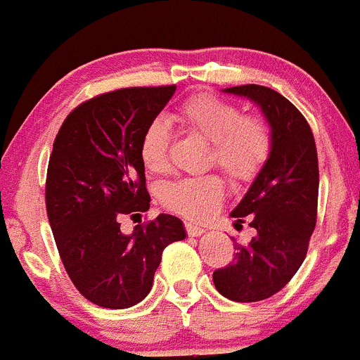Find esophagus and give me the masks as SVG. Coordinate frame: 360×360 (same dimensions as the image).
<instances>
[{
  "mask_svg": "<svg viewBox=\"0 0 360 360\" xmlns=\"http://www.w3.org/2000/svg\"><path fill=\"white\" fill-rule=\"evenodd\" d=\"M185 231H187V234L192 237L205 234V229L199 227V225H195V224H192V221H185Z\"/></svg>",
  "mask_w": 360,
  "mask_h": 360,
  "instance_id": "esophagus-1",
  "label": "esophagus"
}]
</instances>
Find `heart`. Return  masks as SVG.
<instances>
[{"label":"heart","instance_id":"b5f03b06","mask_svg":"<svg viewBox=\"0 0 360 360\" xmlns=\"http://www.w3.org/2000/svg\"><path fill=\"white\" fill-rule=\"evenodd\" d=\"M173 120L184 131L210 142L207 162L220 168L232 184L255 180L272 153V131L260 114H243L231 100L192 95ZM169 129L153 120L140 139L139 153L147 172L162 175L169 168ZM159 201L166 210L192 221H205L224 201V181L217 175L184 176L161 187Z\"/></svg>","mask_w":360,"mask_h":360}]
</instances>
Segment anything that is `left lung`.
<instances>
[{
    "mask_svg": "<svg viewBox=\"0 0 360 360\" xmlns=\"http://www.w3.org/2000/svg\"><path fill=\"white\" fill-rule=\"evenodd\" d=\"M262 107L272 128V153L231 213L236 227L250 221L255 237L234 240V260L213 272L220 295L250 303L283 290L307 257L317 221L319 162L314 133L305 116L276 90L260 84L227 88Z\"/></svg>",
    "mask_w": 360,
    "mask_h": 360,
    "instance_id": "8db88e82",
    "label": "left lung"
}]
</instances>
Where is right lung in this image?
Masks as SVG:
<instances>
[{
	"instance_id": "add662e5",
	"label": "right lung",
	"mask_w": 360,
	"mask_h": 360,
	"mask_svg": "<svg viewBox=\"0 0 360 360\" xmlns=\"http://www.w3.org/2000/svg\"><path fill=\"white\" fill-rule=\"evenodd\" d=\"M176 86H133L79 103L58 129L46 172L44 201L65 272L86 300L128 309L149 295L161 255L185 239L172 214L121 232V214L149 210L142 133Z\"/></svg>"
}]
</instances>
